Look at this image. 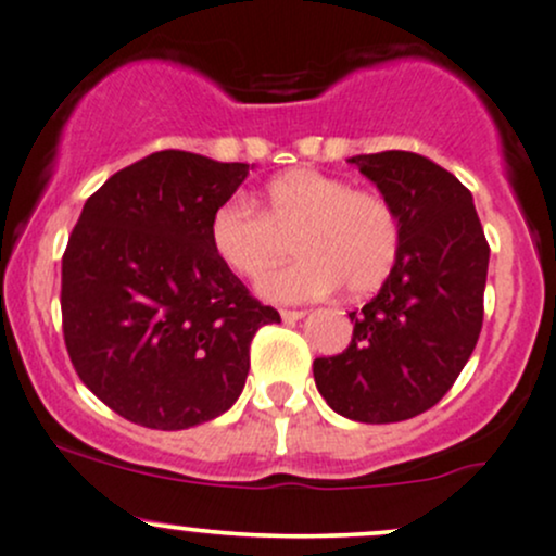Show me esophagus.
Here are the masks:
<instances>
[{
    "label": "esophagus",
    "mask_w": 556,
    "mask_h": 556,
    "mask_svg": "<svg viewBox=\"0 0 556 556\" xmlns=\"http://www.w3.org/2000/svg\"><path fill=\"white\" fill-rule=\"evenodd\" d=\"M279 314H282L285 323H298V319H301L306 312H303V308H282Z\"/></svg>",
    "instance_id": "obj_1"
}]
</instances>
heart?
Returning a JSON list of instances; mask_svg holds the SVG:
<instances>
[{
  "label": "heart",
  "instance_id": "obj_1",
  "mask_svg": "<svg viewBox=\"0 0 556 556\" xmlns=\"http://www.w3.org/2000/svg\"><path fill=\"white\" fill-rule=\"evenodd\" d=\"M299 255L261 282L271 301H308L338 285L349 295L376 293L394 271L402 220L378 191L317 170H290L263 189L258 210L242 200L210 218V248L231 274L258 279L287 249Z\"/></svg>",
  "mask_w": 556,
  "mask_h": 556
}]
</instances>
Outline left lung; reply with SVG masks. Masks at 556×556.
I'll use <instances>...</instances> for the list:
<instances>
[{"instance_id":"left-lung-1","label":"left lung","mask_w":556,"mask_h":556,"mask_svg":"<svg viewBox=\"0 0 556 556\" xmlns=\"http://www.w3.org/2000/svg\"><path fill=\"white\" fill-rule=\"evenodd\" d=\"M402 220V250L381 293L359 312L352 343L314 359L327 405L359 424H396L434 407L477 346L490 244L471 191L426 156H352Z\"/></svg>"}]
</instances>
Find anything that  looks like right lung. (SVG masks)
Instances as JSON below:
<instances>
[{
	"label": "right lung",
	"mask_w": 556,
	"mask_h": 556,
	"mask_svg": "<svg viewBox=\"0 0 556 556\" xmlns=\"http://www.w3.org/2000/svg\"><path fill=\"white\" fill-rule=\"evenodd\" d=\"M248 170L156 151L81 207L63 253V341L81 383L132 424L218 418L242 394L253 336L279 323L210 248V218Z\"/></svg>",
	"instance_id": "add662e5"
}]
</instances>
